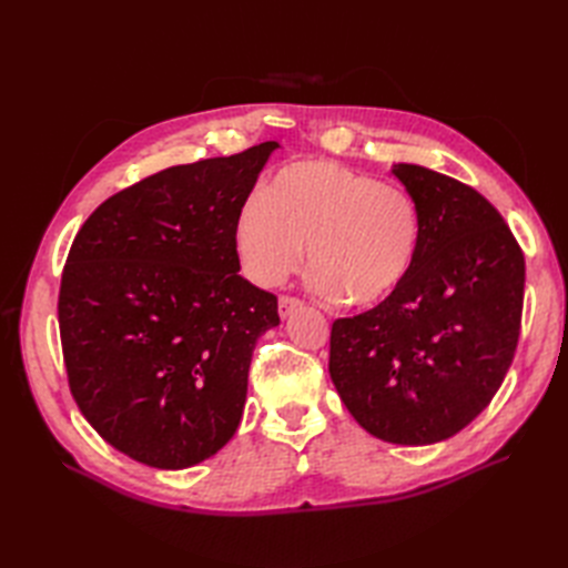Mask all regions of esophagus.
I'll return each instance as SVG.
<instances>
[{
	"mask_svg": "<svg viewBox=\"0 0 568 568\" xmlns=\"http://www.w3.org/2000/svg\"><path fill=\"white\" fill-rule=\"evenodd\" d=\"M303 305V301L294 298V296H280V315L282 317H288L294 311H298V307Z\"/></svg>",
	"mask_w": 568,
	"mask_h": 568,
	"instance_id": "obj_1",
	"label": "esophagus"
}]
</instances>
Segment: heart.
Listing matches in <instances>:
<instances>
[{
  "instance_id": "obj_1",
  "label": "heart",
  "mask_w": 568,
  "mask_h": 568,
  "mask_svg": "<svg viewBox=\"0 0 568 568\" xmlns=\"http://www.w3.org/2000/svg\"><path fill=\"white\" fill-rule=\"evenodd\" d=\"M234 242L255 284H282L307 253L315 294L372 307L409 274L422 217L400 186L332 161H298L239 205Z\"/></svg>"
}]
</instances>
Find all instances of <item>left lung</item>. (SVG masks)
<instances>
[{"instance_id": "left-lung-1", "label": "left lung", "mask_w": 568, "mask_h": 568, "mask_svg": "<svg viewBox=\"0 0 568 568\" xmlns=\"http://www.w3.org/2000/svg\"><path fill=\"white\" fill-rule=\"evenodd\" d=\"M422 217L405 282L372 311L332 324L329 374L355 422L398 445H432L488 407L517 351L524 253L469 184L393 165Z\"/></svg>"}]
</instances>
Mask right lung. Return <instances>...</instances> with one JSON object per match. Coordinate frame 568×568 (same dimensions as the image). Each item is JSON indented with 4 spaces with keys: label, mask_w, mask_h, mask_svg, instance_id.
<instances>
[{
    "label": "right lung",
    "mask_w": 568,
    "mask_h": 568,
    "mask_svg": "<svg viewBox=\"0 0 568 568\" xmlns=\"http://www.w3.org/2000/svg\"><path fill=\"white\" fill-rule=\"evenodd\" d=\"M277 142L173 165L106 199L65 257L68 386L94 432L156 469L225 445L277 296L239 274L234 220Z\"/></svg>",
    "instance_id": "obj_1"
}]
</instances>
